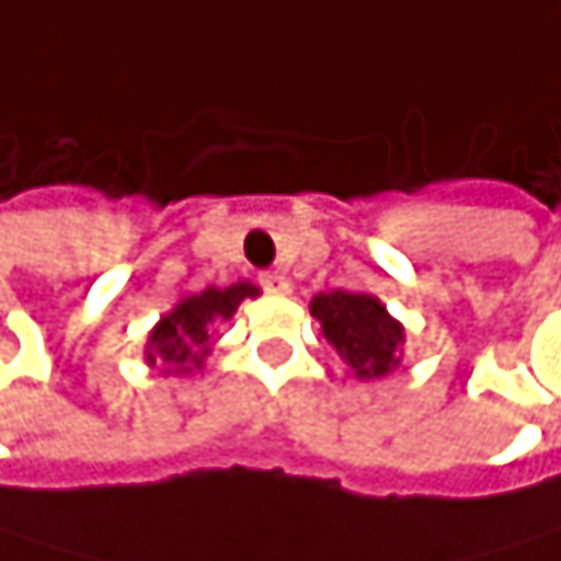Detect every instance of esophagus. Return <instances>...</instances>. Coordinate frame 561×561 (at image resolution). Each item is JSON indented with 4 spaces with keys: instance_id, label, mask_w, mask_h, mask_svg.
<instances>
[{
    "instance_id": "obj_1",
    "label": "esophagus",
    "mask_w": 561,
    "mask_h": 561,
    "mask_svg": "<svg viewBox=\"0 0 561 561\" xmlns=\"http://www.w3.org/2000/svg\"><path fill=\"white\" fill-rule=\"evenodd\" d=\"M262 289L272 293V296H286V293L293 289V283H289V275H286V272H265V275H262Z\"/></svg>"
}]
</instances>
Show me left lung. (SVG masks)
I'll use <instances>...</instances> for the list:
<instances>
[{
	"label": "left lung",
	"mask_w": 561,
	"mask_h": 561,
	"mask_svg": "<svg viewBox=\"0 0 561 561\" xmlns=\"http://www.w3.org/2000/svg\"><path fill=\"white\" fill-rule=\"evenodd\" d=\"M322 335L342 355L355 379H382L402 363L405 329L366 293H319L309 306Z\"/></svg>",
	"instance_id": "obj_1"
}]
</instances>
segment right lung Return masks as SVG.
I'll return each instance as SVG.
<instances>
[{
  "label": "right lung",
  "instance_id": "obj_1",
  "mask_svg": "<svg viewBox=\"0 0 561 561\" xmlns=\"http://www.w3.org/2000/svg\"><path fill=\"white\" fill-rule=\"evenodd\" d=\"M259 289L252 283H236L226 289L209 286L206 293L182 296L172 312L159 319V325L149 332L146 363H162V373H192L206 363L209 355V325L216 319H232L242 299H255Z\"/></svg>",
  "mask_w": 561,
  "mask_h": 561
}]
</instances>
